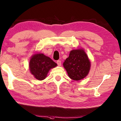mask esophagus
<instances>
[{
    "label": "esophagus",
    "instance_id": "1",
    "mask_svg": "<svg viewBox=\"0 0 121 121\" xmlns=\"http://www.w3.org/2000/svg\"><path fill=\"white\" fill-rule=\"evenodd\" d=\"M56 63H57V65H58L59 66H61V61L60 60H57Z\"/></svg>",
    "mask_w": 121,
    "mask_h": 121
}]
</instances>
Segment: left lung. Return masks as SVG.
<instances>
[{
  "instance_id": "8db88e82",
  "label": "left lung",
  "mask_w": 121,
  "mask_h": 121,
  "mask_svg": "<svg viewBox=\"0 0 121 121\" xmlns=\"http://www.w3.org/2000/svg\"><path fill=\"white\" fill-rule=\"evenodd\" d=\"M63 66L71 79L78 81L89 74L91 63L83 48H78L70 52Z\"/></svg>"
}]
</instances>
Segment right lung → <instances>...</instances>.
I'll return each mask as SVG.
<instances>
[{
  "label": "right lung",
  "instance_id": "1",
  "mask_svg": "<svg viewBox=\"0 0 121 121\" xmlns=\"http://www.w3.org/2000/svg\"><path fill=\"white\" fill-rule=\"evenodd\" d=\"M57 66V64L50 57L43 53H36L30 57L29 69L36 79L43 80L47 77L49 71Z\"/></svg>",
  "mask_w": 121,
  "mask_h": 121
}]
</instances>
